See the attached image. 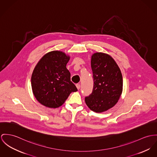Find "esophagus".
<instances>
[{"instance_id":"34e87169","label":"esophagus","mask_w":157,"mask_h":157,"mask_svg":"<svg viewBox=\"0 0 157 157\" xmlns=\"http://www.w3.org/2000/svg\"><path fill=\"white\" fill-rule=\"evenodd\" d=\"M76 88H78V90H79L80 88V87H81V85H80V84H77L76 85Z\"/></svg>"}]
</instances>
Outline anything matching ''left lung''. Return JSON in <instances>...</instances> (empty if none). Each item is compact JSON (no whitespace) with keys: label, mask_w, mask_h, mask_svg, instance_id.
<instances>
[{"label":"left lung","mask_w":157,"mask_h":157,"mask_svg":"<svg viewBox=\"0 0 157 157\" xmlns=\"http://www.w3.org/2000/svg\"><path fill=\"white\" fill-rule=\"evenodd\" d=\"M91 66L94 86L91 94L85 97L88 107L103 112L114 106L122 91V76L117 63L108 54L96 52L91 56Z\"/></svg>","instance_id":"8db88e82"}]
</instances>
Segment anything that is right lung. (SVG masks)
<instances>
[{"label": "right lung", "instance_id": "add662e5", "mask_svg": "<svg viewBox=\"0 0 157 157\" xmlns=\"http://www.w3.org/2000/svg\"><path fill=\"white\" fill-rule=\"evenodd\" d=\"M69 59L64 52L53 51L44 55L36 64L31 84L34 96L42 105L59 108L72 92L78 91L66 68Z\"/></svg>", "mask_w": 157, "mask_h": 157}]
</instances>
